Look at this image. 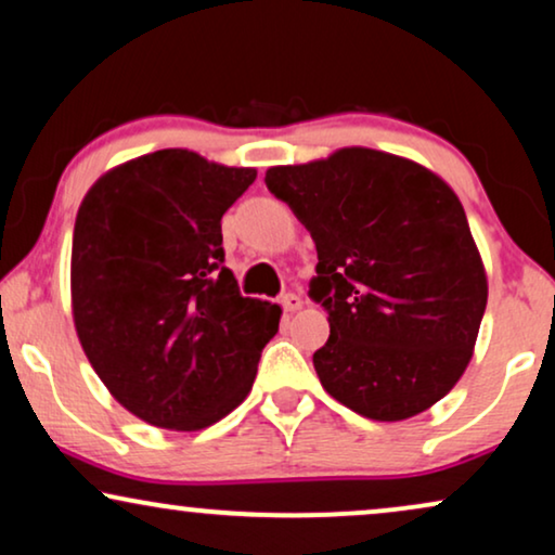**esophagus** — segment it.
I'll return each instance as SVG.
<instances>
[{
	"mask_svg": "<svg viewBox=\"0 0 555 555\" xmlns=\"http://www.w3.org/2000/svg\"><path fill=\"white\" fill-rule=\"evenodd\" d=\"M280 306H283L287 313H295V310L302 308V298H300V295H295V293H285L283 298H280Z\"/></svg>",
	"mask_w": 555,
	"mask_h": 555,
	"instance_id": "34e87169",
	"label": "esophagus"
}]
</instances>
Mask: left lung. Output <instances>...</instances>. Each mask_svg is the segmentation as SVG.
I'll return each mask as SVG.
<instances>
[{
  "label": "left lung",
  "mask_w": 555,
  "mask_h": 555,
  "mask_svg": "<svg viewBox=\"0 0 555 555\" xmlns=\"http://www.w3.org/2000/svg\"><path fill=\"white\" fill-rule=\"evenodd\" d=\"M264 184L315 242L308 295L331 323L313 353L323 389L376 422L427 412L465 374L488 306L457 194L409 158L359 146L272 166Z\"/></svg>",
  "instance_id": "1"
}]
</instances>
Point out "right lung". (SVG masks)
<instances>
[{
  "mask_svg": "<svg viewBox=\"0 0 555 555\" xmlns=\"http://www.w3.org/2000/svg\"><path fill=\"white\" fill-rule=\"evenodd\" d=\"M255 169L164 149L86 194L73 232V318L90 366L139 420L194 431L240 406L280 308L242 298L222 215Z\"/></svg>",
  "mask_w": 555,
  "mask_h": 555,
  "instance_id": "right-lung-1",
  "label": "right lung"
}]
</instances>
